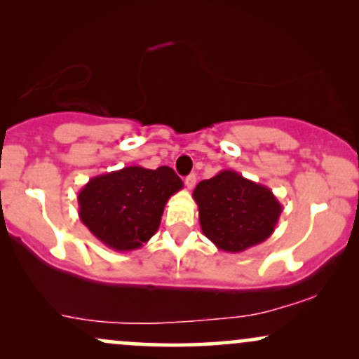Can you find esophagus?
Returning <instances> with one entry per match:
<instances>
[{"instance_id": "obj_1", "label": "esophagus", "mask_w": 359, "mask_h": 359, "mask_svg": "<svg viewBox=\"0 0 359 359\" xmlns=\"http://www.w3.org/2000/svg\"><path fill=\"white\" fill-rule=\"evenodd\" d=\"M196 174H191L185 177V187L187 189H194V185H196Z\"/></svg>"}]
</instances>
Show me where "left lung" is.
Masks as SVG:
<instances>
[{
	"instance_id": "obj_1",
	"label": "left lung",
	"mask_w": 359,
	"mask_h": 359,
	"mask_svg": "<svg viewBox=\"0 0 359 359\" xmlns=\"http://www.w3.org/2000/svg\"><path fill=\"white\" fill-rule=\"evenodd\" d=\"M192 197L205 238L228 253H240L270 238L282 214V204L269 187L234 170H221L199 182Z\"/></svg>"
}]
</instances>
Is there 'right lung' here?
<instances>
[{"instance_id": "1", "label": "right lung", "mask_w": 359, "mask_h": 359, "mask_svg": "<svg viewBox=\"0 0 359 359\" xmlns=\"http://www.w3.org/2000/svg\"><path fill=\"white\" fill-rule=\"evenodd\" d=\"M182 187L170 167H125L93 177L81 189L79 217L108 248L138 250L156 233L165 204Z\"/></svg>"}]
</instances>
